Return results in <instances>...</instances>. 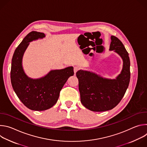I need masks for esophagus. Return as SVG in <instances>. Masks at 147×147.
<instances>
[{
  "label": "esophagus",
  "instance_id": "esophagus-1",
  "mask_svg": "<svg viewBox=\"0 0 147 147\" xmlns=\"http://www.w3.org/2000/svg\"><path fill=\"white\" fill-rule=\"evenodd\" d=\"M80 70V67L79 66H75L74 68V71L76 73L78 70Z\"/></svg>",
  "mask_w": 147,
  "mask_h": 147
}]
</instances>
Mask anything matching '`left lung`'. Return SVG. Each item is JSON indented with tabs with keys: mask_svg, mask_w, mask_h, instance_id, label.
<instances>
[{
	"mask_svg": "<svg viewBox=\"0 0 147 147\" xmlns=\"http://www.w3.org/2000/svg\"><path fill=\"white\" fill-rule=\"evenodd\" d=\"M109 51H114L122 59L123 69L116 79L103 78L95 73L78 70V88L81 102L94 112H103L114 108L126 91L130 79V61L129 53L121 42L111 36Z\"/></svg>",
	"mask_w": 147,
	"mask_h": 147,
	"instance_id": "left-lung-1",
	"label": "left lung"
}]
</instances>
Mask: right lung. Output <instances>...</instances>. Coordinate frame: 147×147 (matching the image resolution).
Instances as JSON below:
<instances>
[{"label":"right lung","mask_w":147,"mask_h":147,"mask_svg":"<svg viewBox=\"0 0 147 147\" xmlns=\"http://www.w3.org/2000/svg\"><path fill=\"white\" fill-rule=\"evenodd\" d=\"M45 36L42 32H30L16 49L11 60L10 78L13 88L22 102L28 109L47 110L57 102L61 90L67 79L74 75L73 67L51 70L37 79L28 77L22 66L23 55L29 42Z\"/></svg>","instance_id":"1"}]
</instances>
